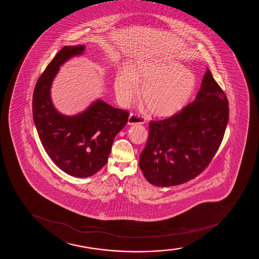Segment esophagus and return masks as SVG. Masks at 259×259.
Here are the masks:
<instances>
[{
    "instance_id": "34e87169",
    "label": "esophagus",
    "mask_w": 259,
    "mask_h": 259,
    "mask_svg": "<svg viewBox=\"0 0 259 259\" xmlns=\"http://www.w3.org/2000/svg\"><path fill=\"white\" fill-rule=\"evenodd\" d=\"M145 118H143V116H137L136 114L131 113L128 119V124H143L145 123Z\"/></svg>"
}]
</instances>
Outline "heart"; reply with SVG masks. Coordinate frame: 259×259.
<instances>
[{
  "label": "heart",
  "mask_w": 259,
  "mask_h": 259,
  "mask_svg": "<svg viewBox=\"0 0 259 259\" xmlns=\"http://www.w3.org/2000/svg\"><path fill=\"white\" fill-rule=\"evenodd\" d=\"M143 83L142 101L153 116H174L187 105L197 85L193 72L181 63L161 59L141 60L119 70L114 80L116 98L128 104L138 95Z\"/></svg>",
  "instance_id": "1"
}]
</instances>
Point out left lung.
Segmentation results:
<instances>
[{
	"instance_id": "left-lung-1",
	"label": "left lung",
	"mask_w": 259,
	"mask_h": 259,
	"mask_svg": "<svg viewBox=\"0 0 259 259\" xmlns=\"http://www.w3.org/2000/svg\"><path fill=\"white\" fill-rule=\"evenodd\" d=\"M228 100L209 69L194 101L176 115L149 122L139 166L156 187L183 184L205 169L223 140Z\"/></svg>"
}]
</instances>
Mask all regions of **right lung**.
I'll return each mask as SVG.
<instances>
[{
  "label": "right lung",
  "instance_id": "add662e5",
  "mask_svg": "<svg viewBox=\"0 0 259 259\" xmlns=\"http://www.w3.org/2000/svg\"><path fill=\"white\" fill-rule=\"evenodd\" d=\"M83 45L66 46L56 54L37 81L33 97V122L51 160L70 176L85 178L107 163L114 138L127 124L128 113L97 99L72 116L58 111L51 87L64 63L83 55Z\"/></svg>",
  "mask_w": 259,
  "mask_h": 259
}]
</instances>
